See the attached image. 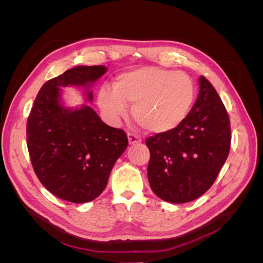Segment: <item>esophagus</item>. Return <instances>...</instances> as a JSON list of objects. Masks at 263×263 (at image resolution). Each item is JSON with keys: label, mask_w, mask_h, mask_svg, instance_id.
<instances>
[{"label": "esophagus", "mask_w": 263, "mask_h": 263, "mask_svg": "<svg viewBox=\"0 0 263 263\" xmlns=\"http://www.w3.org/2000/svg\"><path fill=\"white\" fill-rule=\"evenodd\" d=\"M127 137H128L129 145H135V144H139V142H141V138L135 134L128 133L127 134Z\"/></svg>", "instance_id": "esophagus-1"}]
</instances>
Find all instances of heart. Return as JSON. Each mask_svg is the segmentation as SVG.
Masks as SVG:
<instances>
[{
  "label": "heart",
  "instance_id": "1",
  "mask_svg": "<svg viewBox=\"0 0 263 263\" xmlns=\"http://www.w3.org/2000/svg\"><path fill=\"white\" fill-rule=\"evenodd\" d=\"M194 98V82L186 73L146 66L117 76L113 89L102 87L98 104L112 119L125 117L127 104H134L133 117L142 129L165 134L183 123Z\"/></svg>",
  "mask_w": 263,
  "mask_h": 263
}]
</instances>
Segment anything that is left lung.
I'll list each match as a JSON object with an SVG mask.
<instances>
[{"label": "left lung", "mask_w": 263, "mask_h": 263, "mask_svg": "<svg viewBox=\"0 0 263 263\" xmlns=\"http://www.w3.org/2000/svg\"><path fill=\"white\" fill-rule=\"evenodd\" d=\"M189 115L176 129L148 137V180L161 200L187 203L216 180L230 148V122L218 93L204 77Z\"/></svg>", "instance_id": "left-lung-1"}]
</instances>
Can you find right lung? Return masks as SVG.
I'll use <instances>...</instances> for the list:
<instances>
[{"label": "right lung", "mask_w": 263, "mask_h": 263, "mask_svg": "<svg viewBox=\"0 0 263 263\" xmlns=\"http://www.w3.org/2000/svg\"><path fill=\"white\" fill-rule=\"evenodd\" d=\"M107 71L104 66H78L47 81L27 121V147L34 171L50 193L71 203L95 200L106 187L110 171L128 145L124 130L102 122L89 105H63L61 87H91Z\"/></svg>", "instance_id": "1"}]
</instances>
